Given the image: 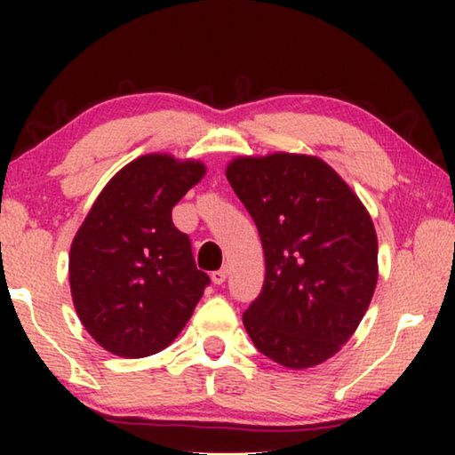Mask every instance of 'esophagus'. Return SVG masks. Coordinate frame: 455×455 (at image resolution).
<instances>
[{
	"label": "esophagus",
	"mask_w": 455,
	"mask_h": 455,
	"mask_svg": "<svg viewBox=\"0 0 455 455\" xmlns=\"http://www.w3.org/2000/svg\"><path fill=\"white\" fill-rule=\"evenodd\" d=\"M227 275H228V268L227 267H222V268H219V271H214L211 276H212V283L214 284H222L227 281Z\"/></svg>",
	"instance_id": "1"
}]
</instances>
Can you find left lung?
Listing matches in <instances>:
<instances>
[{
	"mask_svg": "<svg viewBox=\"0 0 455 455\" xmlns=\"http://www.w3.org/2000/svg\"><path fill=\"white\" fill-rule=\"evenodd\" d=\"M227 179L255 220L265 252L263 291L243 315L246 333L283 367L323 363L349 341L371 303V217L317 156H238Z\"/></svg>",
	"mask_w": 455,
	"mask_h": 455,
	"instance_id": "left-lung-1",
	"label": "left lung"
}]
</instances>
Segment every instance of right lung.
I'll use <instances>...</instances> for the list:
<instances>
[{
	"label": "right lung",
	"mask_w": 455,
	"mask_h": 455,
	"mask_svg": "<svg viewBox=\"0 0 455 455\" xmlns=\"http://www.w3.org/2000/svg\"><path fill=\"white\" fill-rule=\"evenodd\" d=\"M198 160L146 154L100 192L70 249L76 313L106 351L148 357L187 325L209 275L198 271L172 206L200 182Z\"/></svg>",
	"instance_id": "1"
}]
</instances>
